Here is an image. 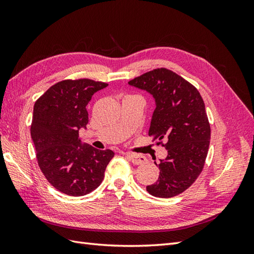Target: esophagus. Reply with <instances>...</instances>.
I'll list each match as a JSON object with an SVG mask.
<instances>
[{"mask_svg":"<svg viewBox=\"0 0 254 254\" xmlns=\"http://www.w3.org/2000/svg\"><path fill=\"white\" fill-rule=\"evenodd\" d=\"M127 157L132 161V164L134 165H142L144 164L145 161H146V158H145V156L143 155H139V154H130L127 153Z\"/></svg>","mask_w":254,"mask_h":254,"instance_id":"1","label":"esophagus"}]
</instances>
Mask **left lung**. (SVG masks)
Returning <instances> with one entry per match:
<instances>
[{"mask_svg": "<svg viewBox=\"0 0 254 254\" xmlns=\"http://www.w3.org/2000/svg\"><path fill=\"white\" fill-rule=\"evenodd\" d=\"M128 84L154 96L156 109L148 135L168 150L158 164V180L146 190L156 197L176 196L195 182L208 153L210 126L202 96L195 86L166 67L144 73Z\"/></svg>", "mask_w": 254, "mask_h": 254, "instance_id": "8db88e82", "label": "left lung"}]
</instances>
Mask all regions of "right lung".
I'll use <instances>...</instances> for the list:
<instances>
[{"mask_svg":"<svg viewBox=\"0 0 254 254\" xmlns=\"http://www.w3.org/2000/svg\"><path fill=\"white\" fill-rule=\"evenodd\" d=\"M107 86L89 78L63 79L35 102L30 134L38 165L48 182L67 195L82 196L98 188L115 156L78 139V130L88 123L86 106Z\"/></svg>","mask_w":254,"mask_h":254,"instance_id":"add662e5","label":"right lung"}]
</instances>
